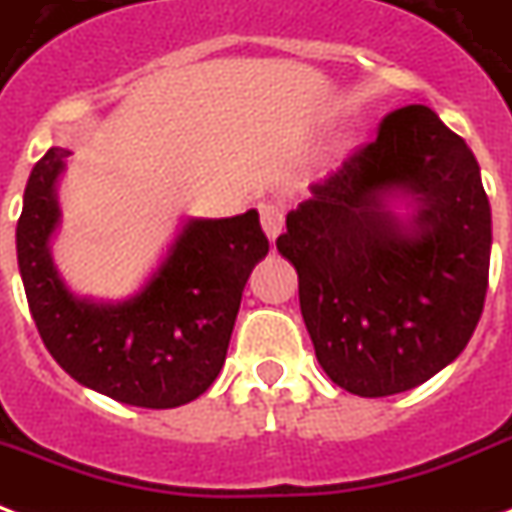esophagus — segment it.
Returning a JSON list of instances; mask_svg holds the SVG:
<instances>
[{"mask_svg": "<svg viewBox=\"0 0 512 512\" xmlns=\"http://www.w3.org/2000/svg\"><path fill=\"white\" fill-rule=\"evenodd\" d=\"M260 222H263L266 236L274 241L282 233V227H285V206L282 203H263L260 206Z\"/></svg>", "mask_w": 512, "mask_h": 512, "instance_id": "esophagus-1", "label": "esophagus"}]
</instances>
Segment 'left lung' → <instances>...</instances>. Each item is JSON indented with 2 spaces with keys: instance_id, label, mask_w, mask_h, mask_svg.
<instances>
[{
  "instance_id": "obj_1",
  "label": "left lung",
  "mask_w": 512,
  "mask_h": 512,
  "mask_svg": "<svg viewBox=\"0 0 512 512\" xmlns=\"http://www.w3.org/2000/svg\"><path fill=\"white\" fill-rule=\"evenodd\" d=\"M410 191L419 214L384 208ZM276 249L298 271L314 355L339 388L380 399L456 361L488 287L491 206L475 154L426 105L380 121L312 198L287 214Z\"/></svg>"
}]
</instances>
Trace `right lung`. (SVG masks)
<instances>
[{
  "label": "right lung",
  "mask_w": 512,
  "mask_h": 512,
  "mask_svg": "<svg viewBox=\"0 0 512 512\" xmlns=\"http://www.w3.org/2000/svg\"><path fill=\"white\" fill-rule=\"evenodd\" d=\"M67 157V149H48L34 165L15 227L40 339L73 380L121 404L170 410L198 399L217 380L246 279L268 252L257 211L192 219L138 295L94 304L64 287L48 252L59 222L54 184Z\"/></svg>",
  "instance_id": "add662e5"
}]
</instances>
